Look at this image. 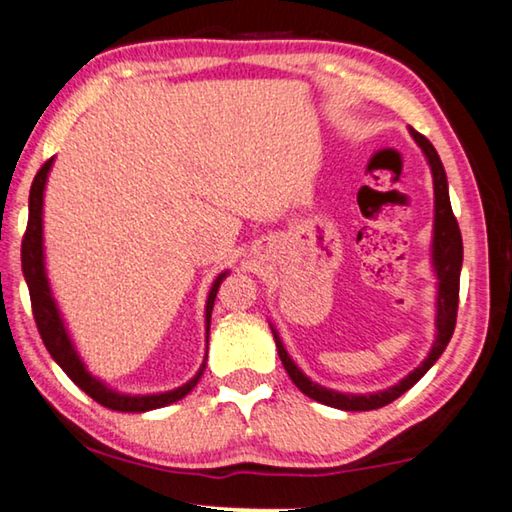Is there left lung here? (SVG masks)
<instances>
[{
	"mask_svg": "<svg viewBox=\"0 0 512 512\" xmlns=\"http://www.w3.org/2000/svg\"><path fill=\"white\" fill-rule=\"evenodd\" d=\"M417 145L424 149L426 158H429L431 172H433V186H435V238H433V263L435 272H438L440 279V292H438V317H435V326H438V335H435V345L431 354L426 356L424 363L417 367V370L410 372L404 381H399L392 388L383 392H374V395H342V392L326 390L322 385L313 383L308 376L299 370V367L292 363L288 351L283 349L279 335L274 331L276 349H279V358L283 367H286L288 376L292 383L315 401L320 404L340 408V410H374L381 408L397 397L404 395L406 390L413 388V385L422 379V376L429 372V367L440 358L442 351L449 345L451 335L456 329V315H458V292H460V267H463V238H460V229L456 222V215L451 211L449 201V188H447V174L445 167L431 140L422 136L420 131L410 129Z\"/></svg>",
	"mask_w": 512,
	"mask_h": 512,
	"instance_id": "8db88e82",
	"label": "left lung"
}]
</instances>
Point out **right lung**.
Returning <instances> with one entry per match:
<instances>
[{"label": "right lung", "mask_w": 512, "mask_h": 512, "mask_svg": "<svg viewBox=\"0 0 512 512\" xmlns=\"http://www.w3.org/2000/svg\"><path fill=\"white\" fill-rule=\"evenodd\" d=\"M54 158L43 163L40 167L36 179L31 183V192H29V222H27V231H24L22 238V272L24 279H27L29 286V297H31V311H33V320H36L38 333L43 338L45 347L58 365L63 367V372L70 376V379L79 385V388L86 392L88 397H92L97 404H102L104 408L111 410H120V413H145V410H154V408H163L167 404H174L181 397H186L188 392L195 388L197 381L204 374L206 360L204 365L199 367V372L195 374V379H190L186 385H181L177 390L170 392H161V395H145V397H131V395H120V392L108 390L102 381H97L95 376H90L86 372V367L74 351L70 338H67V331L61 322V315H58V308L52 299V292H49V283L45 276V263H43V190H45V181H47V172L52 167ZM226 276L220 274L213 283L211 292H208V301H206V333L211 329V313H213V304L217 297V290H220V283Z\"/></svg>", "instance_id": "right-lung-1"}]
</instances>
